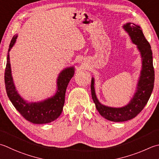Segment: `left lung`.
Masks as SVG:
<instances>
[{"instance_id": "obj_1", "label": "left lung", "mask_w": 159, "mask_h": 159, "mask_svg": "<svg viewBox=\"0 0 159 159\" xmlns=\"http://www.w3.org/2000/svg\"><path fill=\"white\" fill-rule=\"evenodd\" d=\"M125 30L131 37L132 42L138 45L143 59V67L138 83L137 90L133 98L126 106L114 108L101 104L96 96L94 79L91 81V93L96 110L102 117L114 122H122L132 119L143 110L150 99L154 84V70L152 60V52L150 43L145 39L140 26L132 23L124 25Z\"/></svg>"}]
</instances>
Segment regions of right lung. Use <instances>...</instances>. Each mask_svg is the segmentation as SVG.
<instances>
[{
  "label": "right lung",
  "instance_id": "add662e5",
  "mask_svg": "<svg viewBox=\"0 0 159 159\" xmlns=\"http://www.w3.org/2000/svg\"><path fill=\"white\" fill-rule=\"evenodd\" d=\"M17 36L12 38L9 47L5 71V84L7 94L15 108L24 119L35 124H44L54 121L60 116L65 103V96L70 80L74 76V67L67 68L59 74L58 90L52 98L39 102L27 103L22 98L16 90L11 74L9 52L15 43Z\"/></svg>",
  "mask_w": 159,
  "mask_h": 159
}]
</instances>
